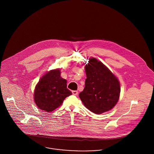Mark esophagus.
Here are the masks:
<instances>
[{"label":"esophagus","mask_w":154,"mask_h":154,"mask_svg":"<svg viewBox=\"0 0 154 154\" xmlns=\"http://www.w3.org/2000/svg\"><path fill=\"white\" fill-rule=\"evenodd\" d=\"M72 94L74 95H77L78 94V92L77 91H72Z\"/></svg>","instance_id":"obj_1"}]
</instances>
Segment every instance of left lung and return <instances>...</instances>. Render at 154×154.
<instances>
[{
  "label": "left lung",
  "mask_w": 154,
  "mask_h": 154,
  "mask_svg": "<svg viewBox=\"0 0 154 154\" xmlns=\"http://www.w3.org/2000/svg\"><path fill=\"white\" fill-rule=\"evenodd\" d=\"M85 70V85L79 94L82 103L97 114L111 110L120 97L119 79L107 66L94 57L89 59Z\"/></svg>",
  "instance_id": "1"
}]
</instances>
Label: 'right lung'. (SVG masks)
I'll use <instances>...</instances> for the list:
<instances>
[{
	"label": "right lung",
	"instance_id": "add662e5",
	"mask_svg": "<svg viewBox=\"0 0 154 154\" xmlns=\"http://www.w3.org/2000/svg\"><path fill=\"white\" fill-rule=\"evenodd\" d=\"M59 69L45 73L36 85L34 102L38 109L47 112L60 106L67 97L72 94L67 88V81L60 76Z\"/></svg>",
	"mask_w": 154,
	"mask_h": 154
}]
</instances>
